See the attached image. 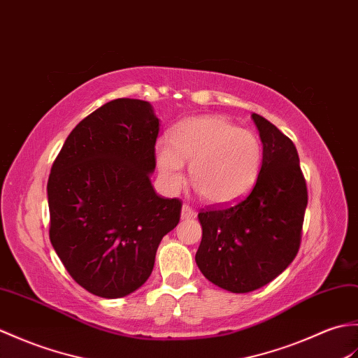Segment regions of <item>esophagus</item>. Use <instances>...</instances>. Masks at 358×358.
<instances>
[{
	"mask_svg": "<svg viewBox=\"0 0 358 358\" xmlns=\"http://www.w3.org/2000/svg\"><path fill=\"white\" fill-rule=\"evenodd\" d=\"M180 216H182V219H194L196 217V211L188 203H184V205H182Z\"/></svg>",
	"mask_w": 358,
	"mask_h": 358,
	"instance_id": "obj_1",
	"label": "esophagus"
}]
</instances>
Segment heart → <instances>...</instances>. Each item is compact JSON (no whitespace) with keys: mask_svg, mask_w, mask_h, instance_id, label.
Wrapping results in <instances>:
<instances>
[{"mask_svg":"<svg viewBox=\"0 0 358 358\" xmlns=\"http://www.w3.org/2000/svg\"><path fill=\"white\" fill-rule=\"evenodd\" d=\"M155 155L159 174L170 189L184 184V164L189 162V182L211 205L239 201L252 188L262 165L260 139L219 115L182 121L171 139L156 142Z\"/></svg>","mask_w":358,"mask_h":358,"instance_id":"obj_1","label":"heart"}]
</instances>
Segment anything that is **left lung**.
Returning a JSON list of instances; mask_svg holds the SVG:
<instances>
[{"label": "left lung", "mask_w": 358, "mask_h": 358, "mask_svg": "<svg viewBox=\"0 0 358 358\" xmlns=\"http://www.w3.org/2000/svg\"><path fill=\"white\" fill-rule=\"evenodd\" d=\"M264 157L256 185L239 202L199 213L202 241L196 264L219 288L251 292L283 273L297 256L308 189L296 145L252 113Z\"/></svg>", "instance_id": "left-lung-1"}]
</instances>
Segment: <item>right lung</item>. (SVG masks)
I'll return each mask as SVG.
<instances>
[{
	"instance_id": "right-lung-1",
	"label": "right lung",
	"mask_w": 358,
	"mask_h": 358,
	"mask_svg": "<svg viewBox=\"0 0 358 358\" xmlns=\"http://www.w3.org/2000/svg\"><path fill=\"white\" fill-rule=\"evenodd\" d=\"M159 119L150 102L119 98L79 122L52 165L50 242L73 280L104 299L125 297L153 271L182 202L157 196Z\"/></svg>"
}]
</instances>
